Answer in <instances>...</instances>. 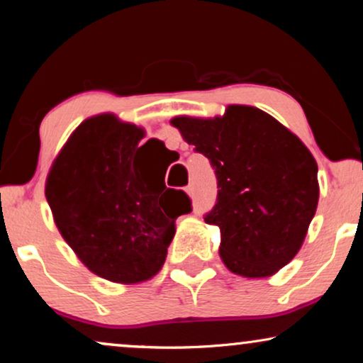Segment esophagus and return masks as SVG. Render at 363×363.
Returning <instances> with one entry per match:
<instances>
[{"instance_id":"34e87169","label":"esophagus","mask_w":363,"mask_h":363,"mask_svg":"<svg viewBox=\"0 0 363 363\" xmlns=\"http://www.w3.org/2000/svg\"><path fill=\"white\" fill-rule=\"evenodd\" d=\"M185 191H186L188 196H193V193H195V188H193V185H188V186L185 188Z\"/></svg>"}]
</instances>
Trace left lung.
<instances>
[{
	"label": "left lung",
	"mask_w": 363,
	"mask_h": 363,
	"mask_svg": "<svg viewBox=\"0 0 363 363\" xmlns=\"http://www.w3.org/2000/svg\"><path fill=\"white\" fill-rule=\"evenodd\" d=\"M183 140L210 158L218 200L205 221L220 228V256L238 276L271 277L294 259L319 203L317 162L296 133L252 106L223 116H177Z\"/></svg>",
	"instance_id": "obj_1"
}]
</instances>
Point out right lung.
Segmentation results:
<instances>
[{"instance_id": "add662e5", "label": "right lung", "mask_w": 363, "mask_h": 363, "mask_svg": "<svg viewBox=\"0 0 363 363\" xmlns=\"http://www.w3.org/2000/svg\"><path fill=\"white\" fill-rule=\"evenodd\" d=\"M145 128L97 113L71 133L49 168L46 200L79 261L116 284H138L162 269L177 218L191 210L182 190L137 162ZM177 201V208L168 204Z\"/></svg>"}]
</instances>
